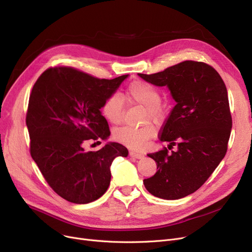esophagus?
Returning a JSON list of instances; mask_svg holds the SVG:
<instances>
[{
	"label": "esophagus",
	"mask_w": 252,
	"mask_h": 252,
	"mask_svg": "<svg viewBox=\"0 0 252 252\" xmlns=\"http://www.w3.org/2000/svg\"><path fill=\"white\" fill-rule=\"evenodd\" d=\"M129 156L132 158H142L144 157L143 153H140V152H136V151H129Z\"/></svg>",
	"instance_id": "34e87169"
}]
</instances>
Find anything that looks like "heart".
Returning a JSON list of instances; mask_svg holds the SVG:
<instances>
[{
	"label": "heart",
	"instance_id": "heart-1",
	"mask_svg": "<svg viewBox=\"0 0 252 252\" xmlns=\"http://www.w3.org/2000/svg\"><path fill=\"white\" fill-rule=\"evenodd\" d=\"M126 97L135 104L145 107V117L158 119L162 115V109L159 104L160 94L151 84L144 81H134L130 83L126 92ZM123 101L118 94H112L105 100L102 105V115L113 125H118L123 120ZM156 128L151 125L140 127L123 126L115 130L114 139L123 145L133 149H143L147 141L155 136Z\"/></svg>",
	"mask_w": 252,
	"mask_h": 252
}]
</instances>
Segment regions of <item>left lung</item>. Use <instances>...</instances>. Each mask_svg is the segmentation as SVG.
<instances>
[{
	"label": "left lung",
	"mask_w": 252,
	"mask_h": 252,
	"mask_svg": "<svg viewBox=\"0 0 252 252\" xmlns=\"http://www.w3.org/2000/svg\"><path fill=\"white\" fill-rule=\"evenodd\" d=\"M138 75L153 85L167 86L176 102L159 140L177 150L149 153L158 171L143 183L158 198H184L202 187L226 153L232 116L225 84L211 65L194 61Z\"/></svg>",
	"instance_id": "8db88e82"
}]
</instances>
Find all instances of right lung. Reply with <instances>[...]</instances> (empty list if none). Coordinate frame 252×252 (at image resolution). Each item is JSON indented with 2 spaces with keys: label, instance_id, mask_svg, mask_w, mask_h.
<instances>
[{
  "label": "right lung",
  "instance_id": "1",
  "mask_svg": "<svg viewBox=\"0 0 252 252\" xmlns=\"http://www.w3.org/2000/svg\"><path fill=\"white\" fill-rule=\"evenodd\" d=\"M127 75L99 79L69 67L43 72L30 95L27 126L31 156L50 188L64 200L87 204L106 192L110 167L127 149L109 142L85 151L86 140H106L110 130L101 108Z\"/></svg>",
  "mask_w": 252,
  "mask_h": 252
}]
</instances>
